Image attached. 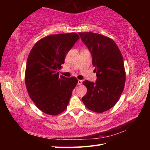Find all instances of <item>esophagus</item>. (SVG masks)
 I'll return each mask as SVG.
<instances>
[{
	"mask_svg": "<svg viewBox=\"0 0 150 150\" xmlns=\"http://www.w3.org/2000/svg\"><path fill=\"white\" fill-rule=\"evenodd\" d=\"M82 84V81L78 80V85H81Z\"/></svg>",
	"mask_w": 150,
	"mask_h": 150,
	"instance_id": "34e87169",
	"label": "esophagus"
}]
</instances>
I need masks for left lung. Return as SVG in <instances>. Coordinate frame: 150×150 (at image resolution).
<instances>
[{
	"label": "left lung",
	"mask_w": 150,
	"mask_h": 150,
	"mask_svg": "<svg viewBox=\"0 0 150 150\" xmlns=\"http://www.w3.org/2000/svg\"><path fill=\"white\" fill-rule=\"evenodd\" d=\"M79 35L91 53L92 64L97 77L95 83L83 82L87 93L82 100L88 109L103 113L116 104L124 90L126 71L123 57L111 38L93 32Z\"/></svg>",
	"instance_id": "8db88e82"
}]
</instances>
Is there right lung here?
Here are the masks:
<instances>
[{"label":"right lung","mask_w":150,"mask_h":150,"mask_svg":"<svg viewBox=\"0 0 150 150\" xmlns=\"http://www.w3.org/2000/svg\"><path fill=\"white\" fill-rule=\"evenodd\" d=\"M79 39L76 33L50 35L38 40L30 51L25 84L31 99L44 113L57 115L68 106L78 81L59 76L57 71Z\"/></svg>","instance_id":"add662e5"}]
</instances>
